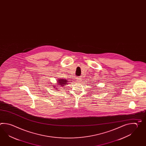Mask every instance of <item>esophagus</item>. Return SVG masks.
Instances as JSON below:
<instances>
[{"instance_id": "esophagus-1", "label": "esophagus", "mask_w": 146, "mask_h": 146, "mask_svg": "<svg viewBox=\"0 0 146 146\" xmlns=\"http://www.w3.org/2000/svg\"><path fill=\"white\" fill-rule=\"evenodd\" d=\"M77 82H78V83H80V82H82V80H81V79L78 78Z\"/></svg>"}]
</instances>
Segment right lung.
<instances>
[{"instance_id": "right-lung-1", "label": "right lung", "mask_w": 146, "mask_h": 146, "mask_svg": "<svg viewBox=\"0 0 146 146\" xmlns=\"http://www.w3.org/2000/svg\"><path fill=\"white\" fill-rule=\"evenodd\" d=\"M59 82H58V85H66V82H67V80H63V79H61V80H58ZM57 86H56L57 87Z\"/></svg>"}]
</instances>
